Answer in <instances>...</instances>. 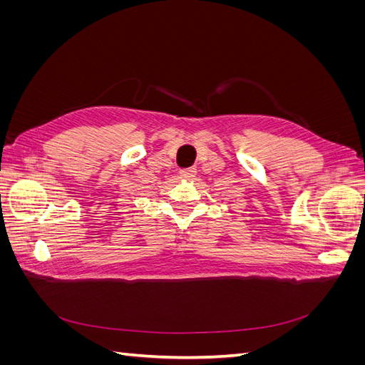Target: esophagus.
<instances>
[{
  "label": "esophagus",
  "instance_id": "1",
  "mask_svg": "<svg viewBox=\"0 0 365 365\" xmlns=\"http://www.w3.org/2000/svg\"><path fill=\"white\" fill-rule=\"evenodd\" d=\"M196 175V169L195 168H189V169H184L180 172V176L184 180H192L193 176Z\"/></svg>",
  "mask_w": 365,
  "mask_h": 365
}]
</instances>
